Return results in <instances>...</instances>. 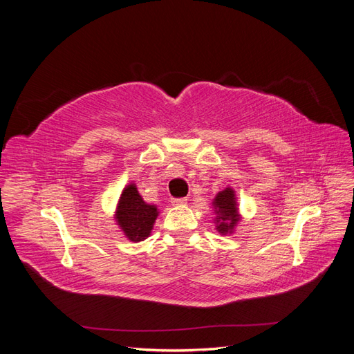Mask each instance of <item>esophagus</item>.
<instances>
[{
	"mask_svg": "<svg viewBox=\"0 0 354 354\" xmlns=\"http://www.w3.org/2000/svg\"><path fill=\"white\" fill-rule=\"evenodd\" d=\"M186 202V198H171V203H173V205H185Z\"/></svg>",
	"mask_w": 354,
	"mask_h": 354,
	"instance_id": "esophagus-1",
	"label": "esophagus"
}]
</instances>
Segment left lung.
I'll return each mask as SVG.
<instances>
[{"label": "left lung", "instance_id": "left-lung-1", "mask_svg": "<svg viewBox=\"0 0 354 354\" xmlns=\"http://www.w3.org/2000/svg\"><path fill=\"white\" fill-rule=\"evenodd\" d=\"M214 207L217 211V229L220 233H227L233 229L234 224L238 221V208H236V199L232 189H226L220 192V194L214 199Z\"/></svg>", "mask_w": 354, "mask_h": 354}]
</instances>
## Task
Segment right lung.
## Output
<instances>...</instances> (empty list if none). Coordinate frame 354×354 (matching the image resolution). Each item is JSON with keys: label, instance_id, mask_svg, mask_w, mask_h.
<instances>
[{"label": "right lung", "instance_id": "add662e5", "mask_svg": "<svg viewBox=\"0 0 354 354\" xmlns=\"http://www.w3.org/2000/svg\"><path fill=\"white\" fill-rule=\"evenodd\" d=\"M156 216V207L147 205L138 195L134 185L124 189L120 203H118L116 220L128 239L133 242L146 239L153 227Z\"/></svg>", "mask_w": 354, "mask_h": 354}]
</instances>
